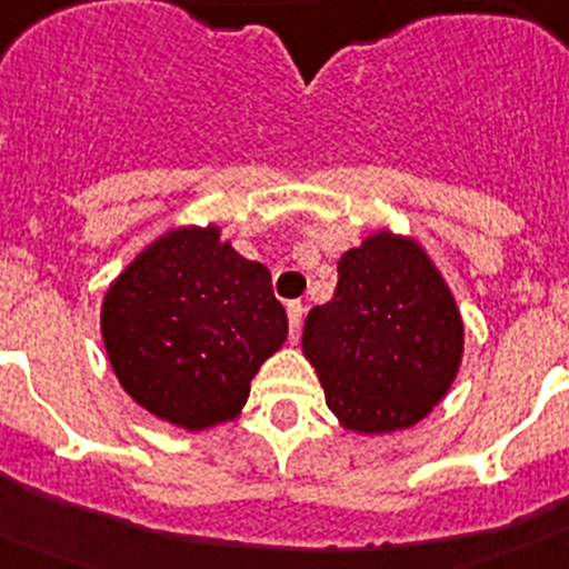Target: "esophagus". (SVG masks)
<instances>
[{"instance_id": "34e87169", "label": "esophagus", "mask_w": 569, "mask_h": 569, "mask_svg": "<svg viewBox=\"0 0 569 569\" xmlns=\"http://www.w3.org/2000/svg\"><path fill=\"white\" fill-rule=\"evenodd\" d=\"M301 316H305V305H299V301H293V305H288L290 341H299V333H301Z\"/></svg>"}]
</instances>
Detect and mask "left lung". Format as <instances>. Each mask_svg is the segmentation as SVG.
I'll return each mask as SVG.
<instances>
[{
    "label": "left lung",
    "instance_id": "obj_1",
    "mask_svg": "<svg viewBox=\"0 0 569 569\" xmlns=\"http://www.w3.org/2000/svg\"><path fill=\"white\" fill-rule=\"evenodd\" d=\"M301 350L345 430L393 433L447 396L465 321L419 241L376 230L339 259L333 299L308 313Z\"/></svg>",
    "mask_w": 569,
    "mask_h": 569
}]
</instances>
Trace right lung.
Here are the masks:
<instances>
[{"mask_svg": "<svg viewBox=\"0 0 569 569\" xmlns=\"http://www.w3.org/2000/svg\"><path fill=\"white\" fill-rule=\"evenodd\" d=\"M219 236L216 224L168 230L102 301L104 350L124 393L190 433L233 421L288 339L270 270Z\"/></svg>", "mask_w": 569, "mask_h": 569, "instance_id": "add662e5", "label": "right lung"}]
</instances>
